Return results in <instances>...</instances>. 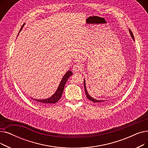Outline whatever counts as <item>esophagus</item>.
<instances>
[{
	"mask_svg": "<svg viewBox=\"0 0 148 148\" xmlns=\"http://www.w3.org/2000/svg\"><path fill=\"white\" fill-rule=\"evenodd\" d=\"M83 69V66L80 63H77L73 66V71L74 72H79L81 71Z\"/></svg>",
	"mask_w": 148,
	"mask_h": 148,
	"instance_id": "34e87169",
	"label": "esophagus"
}]
</instances>
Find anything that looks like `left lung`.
<instances>
[{
  "label": "left lung",
  "instance_id": "obj_1",
  "mask_svg": "<svg viewBox=\"0 0 148 148\" xmlns=\"http://www.w3.org/2000/svg\"><path fill=\"white\" fill-rule=\"evenodd\" d=\"M129 31H130V35H131V37L132 38L133 40L134 41V35H133V34H132V31H131L130 29H129ZM84 88H85V94H86V95L87 98H88L89 100H90L91 101H93L94 103H104V102L106 101H108V100H97V99H95L92 97L90 95L88 94V91H87V89H86V82H85V79H84Z\"/></svg>",
  "mask_w": 148,
  "mask_h": 148
}]
</instances>
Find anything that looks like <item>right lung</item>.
<instances>
[{"mask_svg": "<svg viewBox=\"0 0 148 148\" xmlns=\"http://www.w3.org/2000/svg\"><path fill=\"white\" fill-rule=\"evenodd\" d=\"M25 24V23H24L22 26L20 31H19V32H18V34L20 33V32L21 31L23 27H24ZM72 75H73V73L71 72V70L68 71L66 73V74L63 75V78L59 84V86H58V88H57L56 91L52 96H51L50 97L47 98L46 99H34L33 98H31V99H33V100L36 101L37 103H40V104L49 105V104H52V103H56L58 101L60 100V99L61 98L66 83L68 78Z\"/></svg>", "mask_w": 148, "mask_h": 148, "instance_id": "1", "label": "right lung"}]
</instances>
